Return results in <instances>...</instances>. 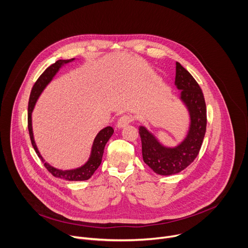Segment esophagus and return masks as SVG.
Listing matches in <instances>:
<instances>
[{"mask_svg":"<svg viewBox=\"0 0 248 248\" xmlns=\"http://www.w3.org/2000/svg\"><path fill=\"white\" fill-rule=\"evenodd\" d=\"M132 121V117L131 116H127V115H124L122 116L118 123H117V127L118 128H123V127H125L127 124H130V122Z\"/></svg>","mask_w":248,"mask_h":248,"instance_id":"obj_1","label":"esophagus"}]
</instances>
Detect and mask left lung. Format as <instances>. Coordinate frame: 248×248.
Wrapping results in <instances>:
<instances>
[{
    "label": "left lung",
    "mask_w": 248,
    "mask_h": 248,
    "mask_svg": "<svg viewBox=\"0 0 248 248\" xmlns=\"http://www.w3.org/2000/svg\"><path fill=\"white\" fill-rule=\"evenodd\" d=\"M174 85L181 90L179 100L189 116L186 137L178 145L167 146L145 126H139L143 161L161 175L179 173L187 168L197 157L206 132V104L202 90L193 77L178 62H175Z\"/></svg>",
    "instance_id": "1"
}]
</instances>
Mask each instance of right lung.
<instances>
[{"label":"right lung","instance_id":"add662e5","mask_svg":"<svg viewBox=\"0 0 248 248\" xmlns=\"http://www.w3.org/2000/svg\"><path fill=\"white\" fill-rule=\"evenodd\" d=\"M76 59H70V60H59L52 65H50L48 68H46L45 72L40 76V78L37 79V81L35 82L29 102H28V130H29V135L31 139V143L32 146L38 155V157L41 159V161L44 163V166L46 169L54 175L56 178H60L65 181L69 182H78V181H86L90 179L94 171L98 169L102 162V157L105 149V145L107 144L109 139L114 133V129L112 126H106L105 128L101 129L97 135L94 138L93 144L91 147V152L88 160L80 167L72 169V170H60L57 168H54L51 166L49 163L45 162L44 158L40 154L36 143H35L34 140V135H33V129H32V112L34 110L35 105H36V102L41 95V93L44 91L46 86L53 80L55 76L58 74L59 70L63 66L64 64L74 62Z\"/></svg>","mask_w":248,"mask_h":248}]
</instances>
